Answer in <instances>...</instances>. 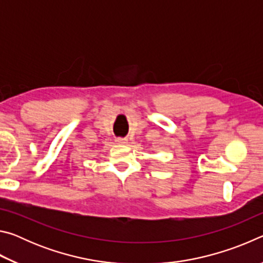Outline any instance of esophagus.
Instances as JSON below:
<instances>
[{"label":"esophagus","mask_w":263,"mask_h":263,"mask_svg":"<svg viewBox=\"0 0 263 263\" xmlns=\"http://www.w3.org/2000/svg\"><path fill=\"white\" fill-rule=\"evenodd\" d=\"M127 141L128 140L126 139V138H117V139H116V142L119 145H126Z\"/></svg>","instance_id":"1"}]
</instances>
